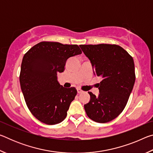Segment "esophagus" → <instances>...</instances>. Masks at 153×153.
<instances>
[{
	"label": "esophagus",
	"instance_id": "1",
	"mask_svg": "<svg viewBox=\"0 0 153 153\" xmlns=\"http://www.w3.org/2000/svg\"><path fill=\"white\" fill-rule=\"evenodd\" d=\"M77 93H78V94H80V93L83 92L82 90L81 89H79V88H77Z\"/></svg>",
	"mask_w": 153,
	"mask_h": 153
}]
</instances>
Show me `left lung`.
<instances>
[{"mask_svg": "<svg viewBox=\"0 0 153 153\" xmlns=\"http://www.w3.org/2000/svg\"><path fill=\"white\" fill-rule=\"evenodd\" d=\"M90 61L94 74L101 77L98 96L88 92L90 100L84 105L88 117L97 123H107L122 112L135 83L134 59L116 45H79Z\"/></svg>", "mask_w": 153, "mask_h": 153, "instance_id": "1", "label": "left lung"}]
</instances>
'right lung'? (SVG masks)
Returning a JSON list of instances; mask_svg holds the SVG:
<instances>
[{
	"mask_svg": "<svg viewBox=\"0 0 153 153\" xmlns=\"http://www.w3.org/2000/svg\"><path fill=\"white\" fill-rule=\"evenodd\" d=\"M80 54L77 45L41 42L24 55L19 76L21 88L30 112L41 122L55 125L65 119L77 90L61 86L57 74L64 71L67 59Z\"/></svg>",
	"mask_w": 153,
	"mask_h": 153,
	"instance_id": "add662e5",
	"label": "right lung"
}]
</instances>
